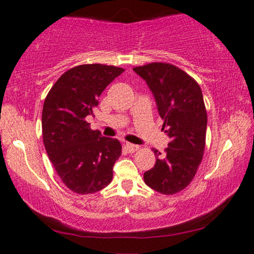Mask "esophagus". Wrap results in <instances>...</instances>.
<instances>
[{
    "label": "esophagus",
    "instance_id": "obj_1",
    "mask_svg": "<svg viewBox=\"0 0 254 254\" xmlns=\"http://www.w3.org/2000/svg\"><path fill=\"white\" fill-rule=\"evenodd\" d=\"M126 148H127V151L134 152V151L138 150L139 146L138 145H134V144H130V142H126Z\"/></svg>",
    "mask_w": 254,
    "mask_h": 254
}]
</instances>
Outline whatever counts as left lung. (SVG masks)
<instances>
[{"label": "left lung", "mask_w": 254, "mask_h": 254, "mask_svg": "<svg viewBox=\"0 0 254 254\" xmlns=\"http://www.w3.org/2000/svg\"><path fill=\"white\" fill-rule=\"evenodd\" d=\"M153 95L163 130L170 138L165 154L154 150V166L144 174L148 187L172 195L189 186L203 157L207 112L203 95L195 79L165 63L134 67Z\"/></svg>", "instance_id": "obj_1"}]
</instances>
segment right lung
<instances>
[{"label": "right lung", "instance_id": "1", "mask_svg": "<svg viewBox=\"0 0 254 254\" xmlns=\"http://www.w3.org/2000/svg\"><path fill=\"white\" fill-rule=\"evenodd\" d=\"M124 71L108 65H79L62 74L45 98V148L63 183L73 192L94 193L112 182L121 144L92 130L86 116L92 115L100 95Z\"/></svg>", "mask_w": 254, "mask_h": 254}]
</instances>
